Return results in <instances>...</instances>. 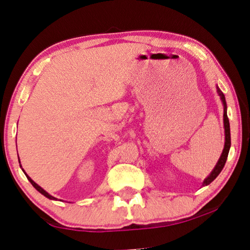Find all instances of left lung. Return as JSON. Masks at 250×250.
Masks as SVG:
<instances>
[{
    "instance_id": "8db88e82",
    "label": "left lung",
    "mask_w": 250,
    "mask_h": 250,
    "mask_svg": "<svg viewBox=\"0 0 250 250\" xmlns=\"http://www.w3.org/2000/svg\"><path fill=\"white\" fill-rule=\"evenodd\" d=\"M217 91L219 93V95H220L221 98V101L223 103V124H225V132H226V143H225V148H223V151H222V155L220 159L218 161V164L215 165L214 169L212 170V173L208 175V176L204 180L203 182V186L204 185H208L211 183L212 181L215 180V177L218 176L219 174L221 173V170L223 167H225V164L227 162V158H228V154H229V149H230V145H231V138H230V125H229V119H228V115H227V104H226V99H225V95H223V93L221 92V89L217 86Z\"/></svg>"
}]
</instances>
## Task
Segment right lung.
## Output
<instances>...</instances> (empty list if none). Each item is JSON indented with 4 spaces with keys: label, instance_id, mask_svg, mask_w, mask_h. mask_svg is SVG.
<instances>
[{
    "label": "right lung",
    "instance_id": "add662e5",
    "mask_svg": "<svg viewBox=\"0 0 250 250\" xmlns=\"http://www.w3.org/2000/svg\"><path fill=\"white\" fill-rule=\"evenodd\" d=\"M21 166V165H20ZM27 177H28V180L30 181V183H31L32 185H33V188H35L36 189H37V191H39L40 193H42V195H44V196H46V197H48V199H50V200H56V197H54V196H51L50 194H48V193L46 192V191H44V189L43 188H40V186L38 185V184H36L35 183V182H33L32 180H31V178H30L29 176H28V175H27Z\"/></svg>",
    "mask_w": 250,
    "mask_h": 250
}]
</instances>
